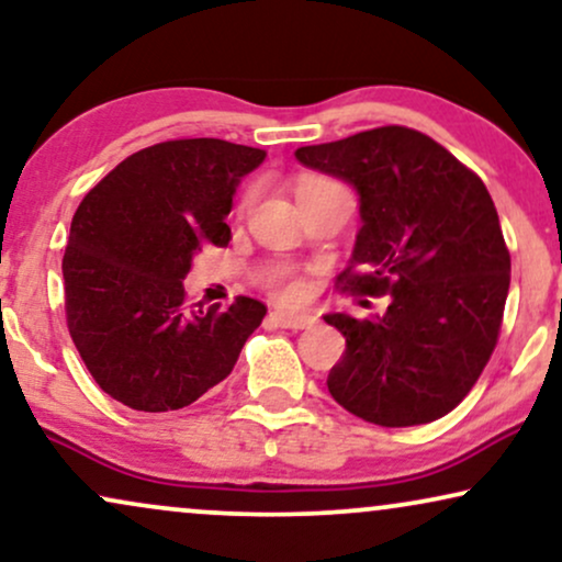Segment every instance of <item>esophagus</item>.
I'll return each mask as SVG.
<instances>
[{
	"mask_svg": "<svg viewBox=\"0 0 562 562\" xmlns=\"http://www.w3.org/2000/svg\"><path fill=\"white\" fill-rule=\"evenodd\" d=\"M272 319L285 329H306L314 324L311 314H290V311H272Z\"/></svg>",
	"mask_w": 562,
	"mask_h": 562,
	"instance_id": "1",
	"label": "esophagus"
}]
</instances>
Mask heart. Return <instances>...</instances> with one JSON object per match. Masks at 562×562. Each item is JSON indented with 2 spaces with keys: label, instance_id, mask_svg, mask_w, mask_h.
Instances as JSON below:
<instances>
[{
  "label": "heart",
  "instance_id": "heart-1",
  "mask_svg": "<svg viewBox=\"0 0 562 562\" xmlns=\"http://www.w3.org/2000/svg\"><path fill=\"white\" fill-rule=\"evenodd\" d=\"M327 186H333V180L319 178V175H303L295 191H299V199H301V195L316 193V191H322V188H327ZM251 201H254V188L246 195H243V206H248ZM272 288L282 295V299H293V295L299 293V282L290 280L288 272H282V269H280V272L272 274Z\"/></svg>",
  "mask_w": 562,
  "mask_h": 562
}]
</instances>
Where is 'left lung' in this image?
Returning <instances> with one entry per match:
<instances>
[{
  "label": "left lung",
  "mask_w": 562,
  "mask_h": 562,
  "mask_svg": "<svg viewBox=\"0 0 562 562\" xmlns=\"http://www.w3.org/2000/svg\"><path fill=\"white\" fill-rule=\"evenodd\" d=\"M295 159L358 193L361 229L337 282L390 295L382 316H324L346 337L329 395L380 427L450 414L497 346L510 288V254L486 186L448 148L403 125L301 146Z\"/></svg>",
  "instance_id": "1"
}]
</instances>
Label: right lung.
<instances>
[{
    "mask_svg": "<svg viewBox=\"0 0 562 562\" xmlns=\"http://www.w3.org/2000/svg\"><path fill=\"white\" fill-rule=\"evenodd\" d=\"M267 151L220 138L140 148L80 201L63 274L67 329L106 395L161 414L199 401L233 371L267 306L238 295L188 308L193 256L227 246L238 182Z\"/></svg>",
    "mask_w": 562,
    "mask_h": 562,
    "instance_id": "obj_1",
    "label": "right lung"
}]
</instances>
